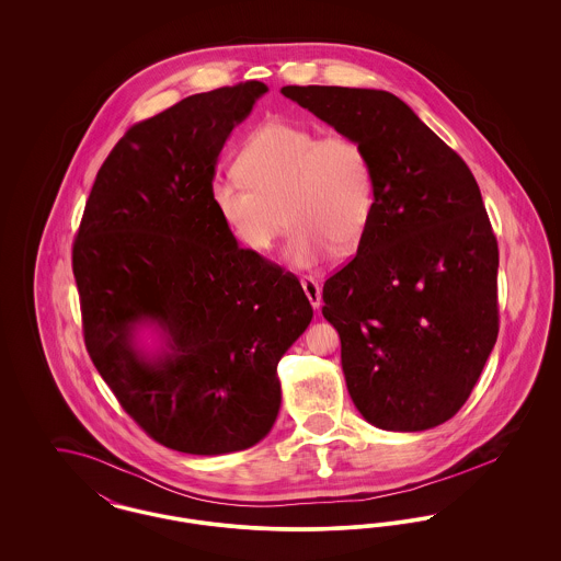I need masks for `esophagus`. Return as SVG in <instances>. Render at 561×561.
<instances>
[{"mask_svg":"<svg viewBox=\"0 0 561 561\" xmlns=\"http://www.w3.org/2000/svg\"><path fill=\"white\" fill-rule=\"evenodd\" d=\"M300 286H302V290L307 294L309 302H311L316 309H320L321 286L318 284V279L311 277V275H305V277H300Z\"/></svg>","mask_w":561,"mask_h":561,"instance_id":"obj_1","label":"esophagus"}]
</instances>
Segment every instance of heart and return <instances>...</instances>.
I'll list each match as a JSON object with an SVG mask.
<instances>
[{
  "label": "heart",
  "instance_id": "heart-1",
  "mask_svg": "<svg viewBox=\"0 0 561 561\" xmlns=\"http://www.w3.org/2000/svg\"><path fill=\"white\" fill-rule=\"evenodd\" d=\"M233 170L238 179L214 181L210 195L236 240L252 252L275 245L286 216L293 233L284 256L296 268L318 267L334 245L355 248L368 229L373 158L351 134L267 119L243 138Z\"/></svg>",
  "mask_w": 561,
  "mask_h": 561
}]
</instances>
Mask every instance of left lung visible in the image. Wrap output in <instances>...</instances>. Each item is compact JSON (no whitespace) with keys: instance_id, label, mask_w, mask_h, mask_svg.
I'll use <instances>...</instances> for the list:
<instances>
[{"instance_id":"obj_1","label":"left lung","mask_w":561,"mask_h":561,"mask_svg":"<svg viewBox=\"0 0 561 561\" xmlns=\"http://www.w3.org/2000/svg\"><path fill=\"white\" fill-rule=\"evenodd\" d=\"M282 94L373 158L374 210L355 259L323 284L348 396L385 431H425L469 400L499 336V243L462 158L385 90Z\"/></svg>"}]
</instances>
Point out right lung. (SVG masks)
<instances>
[{
	"instance_id": "obj_1",
	"label": "right lung",
	"mask_w": 561,
	"mask_h": 561,
	"mask_svg": "<svg viewBox=\"0 0 561 561\" xmlns=\"http://www.w3.org/2000/svg\"><path fill=\"white\" fill-rule=\"evenodd\" d=\"M268 88L225 85L134 124L101 165L73 241L83 341L134 423L185 454L238 453L282 403L277 364L313 318L293 273L240 248L214 165ZM167 339L133 347L138 322Z\"/></svg>"
}]
</instances>
